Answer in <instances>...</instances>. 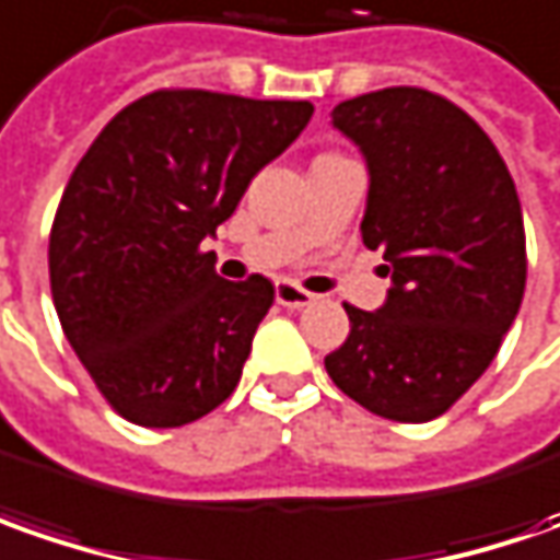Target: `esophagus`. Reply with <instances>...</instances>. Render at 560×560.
<instances>
[{
  "mask_svg": "<svg viewBox=\"0 0 560 560\" xmlns=\"http://www.w3.org/2000/svg\"><path fill=\"white\" fill-rule=\"evenodd\" d=\"M276 300H279L281 306H288V310H303V306H310L316 300V294L303 291L294 281H279L276 284Z\"/></svg>",
  "mask_w": 560,
  "mask_h": 560,
  "instance_id": "esophagus-1",
  "label": "esophagus"
}]
</instances>
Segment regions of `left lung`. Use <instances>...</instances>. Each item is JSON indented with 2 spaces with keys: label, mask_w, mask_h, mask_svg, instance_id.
<instances>
[{
  "label": "left lung",
  "mask_w": 560,
  "mask_h": 560,
  "mask_svg": "<svg viewBox=\"0 0 560 560\" xmlns=\"http://www.w3.org/2000/svg\"><path fill=\"white\" fill-rule=\"evenodd\" d=\"M331 117L365 154L362 244L384 250L390 291L377 313L343 303L350 335L325 369L369 412L431 421L490 369L521 310L517 188L490 136L436 92L377 89Z\"/></svg>",
  "instance_id": "8db88e82"
}]
</instances>
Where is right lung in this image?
Returning a JSON list of instances; mask_svg holds the SVG:
<instances>
[{"label":"right lung","mask_w":560,"mask_h":560,"mask_svg":"<svg viewBox=\"0 0 560 560\" xmlns=\"http://www.w3.org/2000/svg\"><path fill=\"white\" fill-rule=\"evenodd\" d=\"M310 117V102L158 89L126 105L77 164L51 222V300L126 421L183 428L238 387L276 288L262 276L225 281L201 242Z\"/></svg>","instance_id":"1"}]
</instances>
